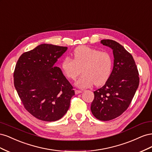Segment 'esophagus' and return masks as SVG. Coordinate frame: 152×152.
<instances>
[{
    "mask_svg": "<svg viewBox=\"0 0 152 152\" xmlns=\"http://www.w3.org/2000/svg\"><path fill=\"white\" fill-rule=\"evenodd\" d=\"M82 92V91H80V90H76L75 89V94H80V93H81Z\"/></svg>",
    "mask_w": 152,
    "mask_h": 152,
    "instance_id": "34e87169",
    "label": "esophagus"
}]
</instances>
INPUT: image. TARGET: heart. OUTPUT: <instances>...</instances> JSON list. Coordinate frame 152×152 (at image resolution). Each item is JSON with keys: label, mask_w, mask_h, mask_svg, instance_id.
Listing matches in <instances>:
<instances>
[{"label": "heart", "mask_w": 152, "mask_h": 152, "mask_svg": "<svg viewBox=\"0 0 152 152\" xmlns=\"http://www.w3.org/2000/svg\"><path fill=\"white\" fill-rule=\"evenodd\" d=\"M113 66L112 55L104 50L87 46H80L75 49L73 59L69 56L63 58L61 68L68 79L75 80L82 75L75 84L80 88H87L93 84L103 85L111 75Z\"/></svg>", "instance_id": "obj_1"}]
</instances>
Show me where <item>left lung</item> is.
<instances>
[{"label": "left lung", "mask_w": 152, "mask_h": 152, "mask_svg": "<svg viewBox=\"0 0 152 152\" xmlns=\"http://www.w3.org/2000/svg\"><path fill=\"white\" fill-rule=\"evenodd\" d=\"M101 43L113 49V68L105 84L94 91L91 110L98 120L108 121L128 108L138 87L140 77L134 58L122 45L110 39L101 40Z\"/></svg>", "instance_id": "8db88e82"}]
</instances>
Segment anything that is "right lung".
<instances>
[{
  "mask_svg": "<svg viewBox=\"0 0 152 152\" xmlns=\"http://www.w3.org/2000/svg\"><path fill=\"white\" fill-rule=\"evenodd\" d=\"M67 47L43 44L23 53L14 72V84L24 108L40 121L62 118L75 95L61 69L54 66Z\"/></svg>",
  "mask_w": 152,
  "mask_h": 152,
  "instance_id": "right-lung-1",
  "label": "right lung"
}]
</instances>
